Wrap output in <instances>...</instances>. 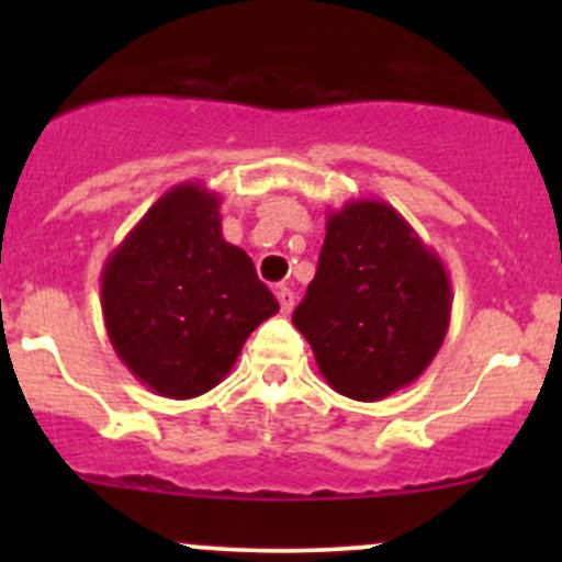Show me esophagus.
I'll use <instances>...</instances> for the list:
<instances>
[{"mask_svg": "<svg viewBox=\"0 0 562 562\" xmlns=\"http://www.w3.org/2000/svg\"><path fill=\"white\" fill-rule=\"evenodd\" d=\"M277 299H280V310L282 315H291L293 304H296V296H293V291L288 285H280L277 288Z\"/></svg>", "mask_w": 562, "mask_h": 562, "instance_id": "34e87169", "label": "esophagus"}]
</instances>
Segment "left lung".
I'll return each instance as SVG.
<instances>
[{"instance_id": "8db88e82", "label": "left lung", "mask_w": 562, "mask_h": 562, "mask_svg": "<svg viewBox=\"0 0 562 562\" xmlns=\"http://www.w3.org/2000/svg\"><path fill=\"white\" fill-rule=\"evenodd\" d=\"M449 321V271L394 206L359 198L328 212L315 280L293 313L328 386L359 402L411 386Z\"/></svg>"}]
</instances>
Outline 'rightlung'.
Returning <instances> with one entry per match:
<instances>
[{
  "label": "right lung",
  "mask_w": 562,
  "mask_h": 562,
  "mask_svg": "<svg viewBox=\"0 0 562 562\" xmlns=\"http://www.w3.org/2000/svg\"><path fill=\"white\" fill-rule=\"evenodd\" d=\"M100 296L122 364L171 400L217 386L280 310L245 249L223 239L220 195L198 181L157 198L108 255Z\"/></svg>",
  "instance_id": "add662e5"
}]
</instances>
